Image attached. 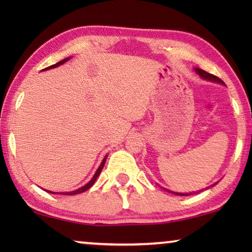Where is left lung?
Returning <instances> with one entry per match:
<instances>
[{
    "mask_svg": "<svg viewBox=\"0 0 252 252\" xmlns=\"http://www.w3.org/2000/svg\"><path fill=\"white\" fill-rule=\"evenodd\" d=\"M194 71H195V73H197V74L200 76V78L203 79V80L211 81V82H216V83H220V84H222V85H225L223 81L221 80V79H219L218 76L208 73V72L203 71V70H201V69H199V67H194ZM217 183H218V182H217ZM217 183H215V185H217ZM215 185H212V186H215ZM212 186H211V187H212ZM163 189H164V188H163ZM164 190H167L168 192L174 193V194H177V195H190V194H193L192 192H190V193H179V192H173V191H170V190H168V189H164ZM195 193H197V192H195Z\"/></svg>",
    "mask_w": 252,
    "mask_h": 252,
    "instance_id": "left-lung-1",
    "label": "left lung"
}]
</instances>
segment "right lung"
Returning a JSON list of instances; mask_svg holds the SVG:
<instances>
[{"mask_svg": "<svg viewBox=\"0 0 252 252\" xmlns=\"http://www.w3.org/2000/svg\"><path fill=\"white\" fill-rule=\"evenodd\" d=\"M70 60V58H66V59H64V60H62V61H60V62H58V63H55V64H53V65H51V66H48V67H45V69H43L42 71H45V70H50V69H54V67H58V66H60L61 64H63V63H65L66 61H69ZM106 157L108 156H105L104 158H103V160H102V162H101V164H100V167L97 168V170L95 171V173H94V176L92 177V179L90 181H89L87 185H84L83 187H81V188H79V189H76V190H74V191H70V192H53V191H49V190H45V191H48V192H50V193H59V194H65V195H72V194H78V193H82V192H84V191H87V190H89L90 189V188L94 185V182H95V180L97 179V177L100 176V173H101V171H102V169H103V167H104V163H105V160H106Z\"/></svg>", "mask_w": 252, "mask_h": 252, "instance_id": "add662e5", "label": "right lung"}]
</instances>
